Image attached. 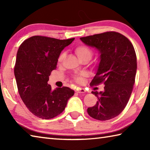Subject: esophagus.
Listing matches in <instances>:
<instances>
[{"label":"esophagus","instance_id":"1","mask_svg":"<svg viewBox=\"0 0 150 150\" xmlns=\"http://www.w3.org/2000/svg\"><path fill=\"white\" fill-rule=\"evenodd\" d=\"M75 92L79 94H82V93H86V91L84 89V88H79V89H77L75 91Z\"/></svg>","mask_w":150,"mask_h":150}]
</instances>
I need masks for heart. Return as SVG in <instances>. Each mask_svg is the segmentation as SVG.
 I'll return each mask as SVG.
<instances>
[{
    "label": "heart",
    "instance_id": "b5f03b06",
    "mask_svg": "<svg viewBox=\"0 0 150 150\" xmlns=\"http://www.w3.org/2000/svg\"><path fill=\"white\" fill-rule=\"evenodd\" d=\"M75 52L76 53V54L78 56V57L80 59H82L85 57H91L93 54V52L91 50L89 47H87V45H78L75 48ZM65 57V53L62 52L61 53L60 55L58 57V62L61 63L63 61V59H64ZM85 75V73H81V74L79 75H73V79L74 80L75 82H77L78 83H81L83 81V77Z\"/></svg>",
    "mask_w": 150,
    "mask_h": 150
}]
</instances>
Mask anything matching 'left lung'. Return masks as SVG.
Instances as JSON below:
<instances>
[{"instance_id": "obj_1", "label": "left lung", "mask_w": 150, "mask_h": 150, "mask_svg": "<svg viewBox=\"0 0 150 150\" xmlns=\"http://www.w3.org/2000/svg\"><path fill=\"white\" fill-rule=\"evenodd\" d=\"M85 45L100 54L97 71L91 85L105 84L103 91H92L97 96L96 105L87 108L91 117L107 120L122 112L130 97L135 82L137 59L130 40L120 33L106 32L80 38Z\"/></svg>"}]
</instances>
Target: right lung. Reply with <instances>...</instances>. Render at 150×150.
Segmentation results:
<instances>
[{
    "label": "right lung",
    "mask_w": 150,
    "mask_h": 150,
    "mask_svg": "<svg viewBox=\"0 0 150 150\" xmlns=\"http://www.w3.org/2000/svg\"><path fill=\"white\" fill-rule=\"evenodd\" d=\"M74 40L35 35L20 45L14 67L18 90L28 109L38 117L51 119L60 115L74 95L69 87L53 90L47 83L62 51Z\"/></svg>",
    "instance_id": "1"
}]
</instances>
